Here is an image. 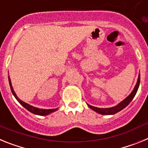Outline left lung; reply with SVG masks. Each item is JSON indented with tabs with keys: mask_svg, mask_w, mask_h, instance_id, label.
I'll list each match as a JSON object with an SVG mask.
<instances>
[{
	"mask_svg": "<svg viewBox=\"0 0 148 148\" xmlns=\"http://www.w3.org/2000/svg\"><path fill=\"white\" fill-rule=\"evenodd\" d=\"M139 84H140V74L138 75V80H137L136 84L134 87V89L133 90V91L131 92V93L128 95L127 97L125 98L123 101H121L119 104H118L117 105L114 106V107H112V108H96V107H93V106H91L90 104H87V106L90 109H92V110L95 111L96 113H99V114L101 115H113L117 113L118 112L121 111V110H123L124 108H125L128 104H130V101L133 100V99L134 98V96L136 95L137 92V90H138V87H139Z\"/></svg>",
	"mask_w": 148,
	"mask_h": 148,
	"instance_id": "left-lung-1",
	"label": "left lung"
}]
</instances>
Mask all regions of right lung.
<instances>
[{"label":"right lung","mask_w":148,"mask_h":148,"mask_svg":"<svg viewBox=\"0 0 148 148\" xmlns=\"http://www.w3.org/2000/svg\"><path fill=\"white\" fill-rule=\"evenodd\" d=\"M9 83H10V89H11L13 95L15 96V99H17V101H18V102L20 103V104L23 106V108H26L27 110H29L32 113H34V114L35 115H38V116H47V115L50 114V113H53V112H55V111H56L58 109V108H56V109H40V108H35V107H33V106L30 105V104L24 102V101L21 100V99L17 96L16 93L15 92V91H14V90H13L12 86V82H11V80H10V76H9Z\"/></svg>","instance_id":"add662e5"}]
</instances>
